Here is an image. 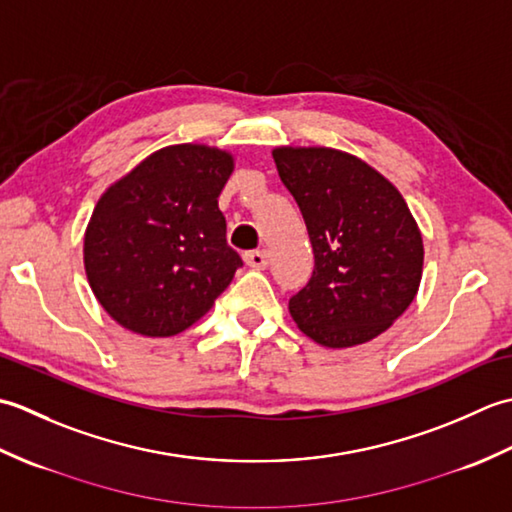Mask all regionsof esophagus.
I'll list each match as a JSON object with an SVG mask.
<instances>
[{
    "instance_id": "obj_1",
    "label": "esophagus",
    "mask_w": 512,
    "mask_h": 512,
    "mask_svg": "<svg viewBox=\"0 0 512 512\" xmlns=\"http://www.w3.org/2000/svg\"><path fill=\"white\" fill-rule=\"evenodd\" d=\"M246 264L250 268H257V270H264L268 266V253L266 250H248V253L244 255Z\"/></svg>"
}]
</instances>
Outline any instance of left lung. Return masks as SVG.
I'll return each mask as SVG.
<instances>
[{
  "label": "left lung",
  "mask_w": 512,
  "mask_h": 512,
  "mask_svg": "<svg viewBox=\"0 0 512 512\" xmlns=\"http://www.w3.org/2000/svg\"><path fill=\"white\" fill-rule=\"evenodd\" d=\"M281 182L306 220L314 270L290 297L303 334L325 347L372 341L409 308L422 277V235L398 189L356 156L277 147Z\"/></svg>",
  "instance_id": "obj_1"
}]
</instances>
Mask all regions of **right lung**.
<instances>
[{"instance_id": "1", "label": "right lung", "mask_w": 512, "mask_h": 512, "mask_svg": "<svg viewBox=\"0 0 512 512\" xmlns=\"http://www.w3.org/2000/svg\"><path fill=\"white\" fill-rule=\"evenodd\" d=\"M233 156L171 145L107 189L85 231V273L110 317L143 336H173L213 308L242 257L226 244L217 198Z\"/></svg>"}]
</instances>
